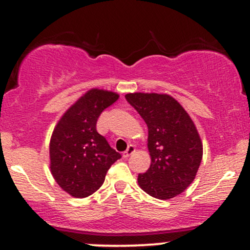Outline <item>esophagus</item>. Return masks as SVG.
I'll return each instance as SVG.
<instances>
[{
    "mask_svg": "<svg viewBox=\"0 0 250 250\" xmlns=\"http://www.w3.org/2000/svg\"><path fill=\"white\" fill-rule=\"evenodd\" d=\"M135 150H136V149H135L134 146H131V145H130V146H129V147H128L127 150H125V153H123L122 156L125 157V159H127V157L130 156L131 154H134V153H135Z\"/></svg>",
    "mask_w": 250,
    "mask_h": 250,
    "instance_id": "1",
    "label": "esophagus"
}]
</instances>
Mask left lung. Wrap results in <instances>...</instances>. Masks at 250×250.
Listing matches in <instances>:
<instances>
[{
	"label": "left lung",
	"instance_id": "8db88e82",
	"mask_svg": "<svg viewBox=\"0 0 250 250\" xmlns=\"http://www.w3.org/2000/svg\"><path fill=\"white\" fill-rule=\"evenodd\" d=\"M127 101L139 111L148 127L150 167L139 174L146 193L169 200L195 180L203 155V145L189 114L173 96L157 93H129Z\"/></svg>",
	"mask_w": 250,
	"mask_h": 250
}]
</instances>
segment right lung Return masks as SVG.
Wrapping results in <instances>:
<instances>
[{"label": "right lung", "instance_id": "add662e5", "mask_svg": "<svg viewBox=\"0 0 250 250\" xmlns=\"http://www.w3.org/2000/svg\"><path fill=\"white\" fill-rule=\"evenodd\" d=\"M119 97L115 91L89 89L54 128L49 143L50 173L70 196L83 199L95 193L108 169L121 157L96 130L99 116Z\"/></svg>", "mask_w": 250, "mask_h": 250}]
</instances>
